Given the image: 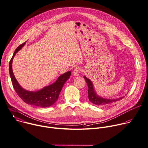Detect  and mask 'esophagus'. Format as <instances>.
<instances>
[{"instance_id":"34e87169","label":"esophagus","mask_w":148,"mask_h":148,"mask_svg":"<svg viewBox=\"0 0 148 148\" xmlns=\"http://www.w3.org/2000/svg\"><path fill=\"white\" fill-rule=\"evenodd\" d=\"M80 71H81L80 68L78 67H76V68L74 69V70H73V73L74 75H75V76H78V75L79 74V73H80Z\"/></svg>"}]
</instances>
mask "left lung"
Listing matches in <instances>:
<instances>
[{
	"instance_id": "obj_1",
	"label": "left lung",
	"mask_w": 148,
	"mask_h": 148,
	"mask_svg": "<svg viewBox=\"0 0 148 148\" xmlns=\"http://www.w3.org/2000/svg\"><path fill=\"white\" fill-rule=\"evenodd\" d=\"M84 78H85L88 87V94L89 100L93 104L97 106H108L120 101L123 98V97H121L120 98H117V99H105V98H103L99 96H98L94 89L92 81L89 79L87 78L85 76H84Z\"/></svg>"
}]
</instances>
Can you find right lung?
I'll list each match as a JSON object with an SVG mask.
<instances>
[{"label": "right lung", "instance_id": "add662e5", "mask_svg": "<svg viewBox=\"0 0 148 148\" xmlns=\"http://www.w3.org/2000/svg\"><path fill=\"white\" fill-rule=\"evenodd\" d=\"M25 43L26 42L17 47L9 63V73L13 88L18 96L26 103L39 108L50 107L58 101L62 88L67 80L70 78L71 73V71H68L61 75L54 83L45 86L38 91H29L23 89L14 75L12 63L14 56L25 45Z\"/></svg>", "mask_w": 148, "mask_h": 148}]
</instances>
